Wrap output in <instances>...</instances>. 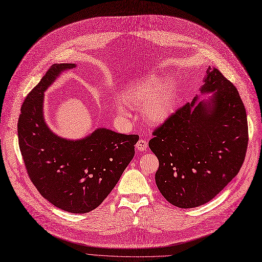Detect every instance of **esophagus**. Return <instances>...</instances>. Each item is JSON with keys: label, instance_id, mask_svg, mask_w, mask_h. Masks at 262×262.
Returning a JSON list of instances; mask_svg holds the SVG:
<instances>
[{"label": "esophagus", "instance_id": "1", "mask_svg": "<svg viewBox=\"0 0 262 262\" xmlns=\"http://www.w3.org/2000/svg\"><path fill=\"white\" fill-rule=\"evenodd\" d=\"M136 148L138 150H145L147 148V142L145 140H139L136 143Z\"/></svg>", "mask_w": 262, "mask_h": 262}]
</instances>
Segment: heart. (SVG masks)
Here are the masks:
<instances>
[{
    "mask_svg": "<svg viewBox=\"0 0 262 262\" xmlns=\"http://www.w3.org/2000/svg\"><path fill=\"white\" fill-rule=\"evenodd\" d=\"M122 103L117 106L118 114L128 118L129 108L141 107V115L149 124L167 121L176 107V91L171 79L157 73H149L134 81L122 92Z\"/></svg>",
    "mask_w": 262,
    "mask_h": 262,
    "instance_id": "1",
    "label": "heart"
}]
</instances>
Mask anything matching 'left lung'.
<instances>
[{
	"label": "left lung",
	"mask_w": 262,
	"mask_h": 262,
	"mask_svg": "<svg viewBox=\"0 0 262 262\" xmlns=\"http://www.w3.org/2000/svg\"><path fill=\"white\" fill-rule=\"evenodd\" d=\"M201 93L155 129L148 146L159 160L156 185L169 203L193 208L211 201L241 169L249 141L237 88L209 67Z\"/></svg>",
	"instance_id": "1"
}]
</instances>
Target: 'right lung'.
I'll list each match as a JSON object with an SVG mask.
<instances>
[{"mask_svg": "<svg viewBox=\"0 0 262 262\" xmlns=\"http://www.w3.org/2000/svg\"><path fill=\"white\" fill-rule=\"evenodd\" d=\"M75 63H55L29 93L21 107L18 138L31 181L57 208L86 213L102 204L135 155L138 135L98 128L78 140L61 138L43 116L46 90Z\"/></svg>", "mask_w": 262, "mask_h": 262, "instance_id": "right-lung-1", "label": "right lung"}]
</instances>
